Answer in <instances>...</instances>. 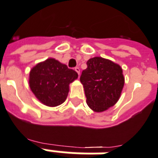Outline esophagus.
Instances as JSON below:
<instances>
[{
	"mask_svg": "<svg viewBox=\"0 0 158 158\" xmlns=\"http://www.w3.org/2000/svg\"><path fill=\"white\" fill-rule=\"evenodd\" d=\"M74 70L76 71L77 73H78V74L79 75V74H80V69H79V67H75V68H74Z\"/></svg>",
	"mask_w": 158,
	"mask_h": 158,
	"instance_id": "esophagus-1",
	"label": "esophagus"
}]
</instances>
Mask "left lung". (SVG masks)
<instances>
[{
  "label": "left lung",
  "mask_w": 158,
  "mask_h": 158,
  "mask_svg": "<svg viewBox=\"0 0 158 158\" xmlns=\"http://www.w3.org/2000/svg\"><path fill=\"white\" fill-rule=\"evenodd\" d=\"M80 81L84 85L87 104L95 112L105 111L114 106L124 85L121 67L101 57L88 60Z\"/></svg>",
  "instance_id": "left-lung-1"
}]
</instances>
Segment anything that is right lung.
<instances>
[{
  "mask_svg": "<svg viewBox=\"0 0 158 158\" xmlns=\"http://www.w3.org/2000/svg\"><path fill=\"white\" fill-rule=\"evenodd\" d=\"M77 78L76 71L55 59H48L31 69L29 83L31 91L41 103L55 107L65 101L69 84Z\"/></svg>",
  "mask_w": 158,
  "mask_h": 158,
  "instance_id": "obj_1",
  "label": "right lung"
}]
</instances>
